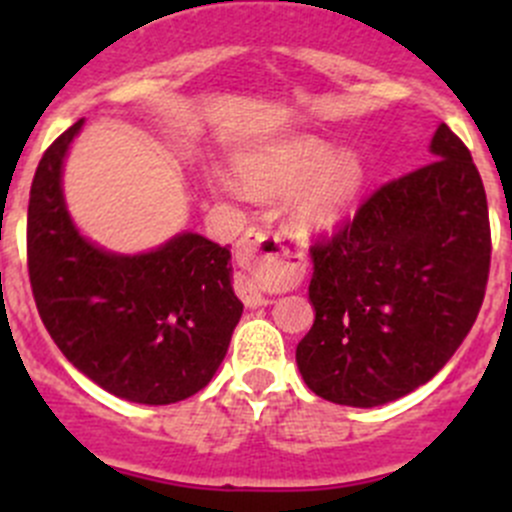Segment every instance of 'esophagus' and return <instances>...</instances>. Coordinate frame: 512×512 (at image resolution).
<instances>
[{
	"mask_svg": "<svg viewBox=\"0 0 512 512\" xmlns=\"http://www.w3.org/2000/svg\"><path fill=\"white\" fill-rule=\"evenodd\" d=\"M285 255V232L270 230V225H255L240 237V245H237L240 272L235 275V289L247 307L267 304V282L280 275V265Z\"/></svg>",
	"mask_w": 512,
	"mask_h": 512,
	"instance_id": "esophagus-1",
	"label": "esophagus"
}]
</instances>
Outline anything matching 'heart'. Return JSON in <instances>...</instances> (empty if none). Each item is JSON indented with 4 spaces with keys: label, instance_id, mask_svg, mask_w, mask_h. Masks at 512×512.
Here are the masks:
<instances>
[{
    "label": "heart",
    "instance_id": "obj_1",
    "mask_svg": "<svg viewBox=\"0 0 512 512\" xmlns=\"http://www.w3.org/2000/svg\"><path fill=\"white\" fill-rule=\"evenodd\" d=\"M232 170L247 193L282 195L292 190V218L307 235L332 230L364 178L352 153H332L322 141L307 136L240 153Z\"/></svg>",
    "mask_w": 512,
    "mask_h": 512
}]
</instances>
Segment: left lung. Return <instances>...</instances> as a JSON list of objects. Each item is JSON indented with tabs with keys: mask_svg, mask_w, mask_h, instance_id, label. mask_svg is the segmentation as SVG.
I'll use <instances>...</instances> for the list:
<instances>
[{
	"mask_svg": "<svg viewBox=\"0 0 512 512\" xmlns=\"http://www.w3.org/2000/svg\"><path fill=\"white\" fill-rule=\"evenodd\" d=\"M433 160L376 188L312 245L314 324L297 344L309 389L389 404L426 384L476 322L490 272L488 200L466 143L441 123Z\"/></svg>",
	"mask_w": 512,
	"mask_h": 512,
	"instance_id": "1",
	"label": "left lung"
}]
</instances>
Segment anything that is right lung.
<instances>
[{"label": "right lung", "mask_w": 512, "mask_h": 512, "mask_svg": "<svg viewBox=\"0 0 512 512\" xmlns=\"http://www.w3.org/2000/svg\"><path fill=\"white\" fill-rule=\"evenodd\" d=\"M81 126L46 148L32 180L27 265L36 309L61 354L108 394L175 404L208 386L240 322L230 245L183 232L123 257L84 240L61 193V165Z\"/></svg>", "instance_id": "add662e5"}]
</instances>
